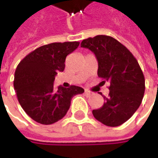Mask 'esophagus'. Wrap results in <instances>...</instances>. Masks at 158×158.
I'll return each instance as SVG.
<instances>
[{
	"label": "esophagus",
	"instance_id": "1",
	"mask_svg": "<svg viewBox=\"0 0 158 158\" xmlns=\"http://www.w3.org/2000/svg\"><path fill=\"white\" fill-rule=\"evenodd\" d=\"M85 94H86V96H90L92 94H91V92H90V91H88V90H85Z\"/></svg>",
	"mask_w": 158,
	"mask_h": 158
}]
</instances>
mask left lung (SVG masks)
<instances>
[{"instance_id": "left-lung-1", "label": "left lung", "mask_w": 158, "mask_h": 158, "mask_svg": "<svg viewBox=\"0 0 158 158\" xmlns=\"http://www.w3.org/2000/svg\"><path fill=\"white\" fill-rule=\"evenodd\" d=\"M80 46L94 53L98 77L103 79L102 83H110L109 96H102L105 102L94 110L93 115L105 126L118 127L134 115L144 95L145 78L138 61L127 47L110 36L87 38Z\"/></svg>"}]
</instances>
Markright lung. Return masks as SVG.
Returning <instances> with one entry per match:
<instances>
[{
  "mask_svg": "<svg viewBox=\"0 0 158 158\" xmlns=\"http://www.w3.org/2000/svg\"><path fill=\"white\" fill-rule=\"evenodd\" d=\"M79 41L54 42L29 53L18 64L14 78L17 100L25 113L42 125L62 119L72 98L84 93L80 86L54 88L55 76L65 67L66 56L79 47Z\"/></svg>",
  "mask_w": 158,
  "mask_h": 158,
  "instance_id": "obj_1",
  "label": "right lung"
}]
</instances>
